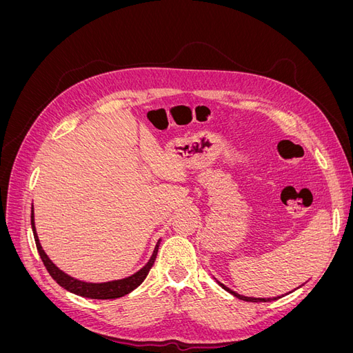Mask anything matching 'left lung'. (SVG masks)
<instances>
[{
    "mask_svg": "<svg viewBox=\"0 0 353 353\" xmlns=\"http://www.w3.org/2000/svg\"><path fill=\"white\" fill-rule=\"evenodd\" d=\"M221 285L223 288H227L223 284H221ZM230 293L234 294L236 297H239V299H241V301H245V302H271V301H276V299H279V297H248V296H241V294L232 292V290H230Z\"/></svg>",
    "mask_w": 353,
    "mask_h": 353,
    "instance_id": "8db88e82",
    "label": "left lung"
}]
</instances>
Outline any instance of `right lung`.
<instances>
[{"instance_id":"1","label":"right lung","mask_w":353,"mask_h":353,"mask_svg":"<svg viewBox=\"0 0 353 353\" xmlns=\"http://www.w3.org/2000/svg\"><path fill=\"white\" fill-rule=\"evenodd\" d=\"M30 223H32V230H34V237H35L38 253L41 256L42 262H44V266L47 268L48 274L52 276V280H54L63 288H66L68 292L74 293L78 296H82V297H88V299H103V301H104V299H117V297H122L128 293H131L132 290H135V288L145 280V276L148 275V272H150V270H152V266L154 265L156 256H157V249H159V243H160V240H159V243L156 244V248H154V252L152 254V258H150V261L147 262V265L143 266V268L138 272H135L134 275L128 276V279L109 281V283H100V284L83 283V281H79V280H74V279H72V276H69L68 274L60 271L57 266L48 259V256L46 254V252L42 250L39 240H38V236H37V231H35L34 206H32Z\"/></svg>"}]
</instances>
